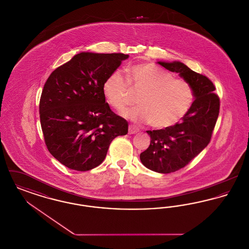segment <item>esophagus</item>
<instances>
[{
	"label": "esophagus",
	"mask_w": 249,
	"mask_h": 249,
	"mask_svg": "<svg viewBox=\"0 0 249 249\" xmlns=\"http://www.w3.org/2000/svg\"><path fill=\"white\" fill-rule=\"evenodd\" d=\"M138 131H139V129L136 128L135 126H133V125H130V126H129V133H130V134H135V133H137Z\"/></svg>",
	"instance_id": "34e87169"
}]
</instances>
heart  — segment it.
<instances>
[{"instance_id": "b5f03b06", "label": "heart", "mask_w": 249, "mask_h": 249, "mask_svg": "<svg viewBox=\"0 0 249 249\" xmlns=\"http://www.w3.org/2000/svg\"><path fill=\"white\" fill-rule=\"evenodd\" d=\"M129 81L113 71L103 85L108 104L121 111L134 102L130 87L139 96V107L124 113L126 118L148 123L155 129L174 126L190 109L193 92L190 84L156 65L139 63L128 70Z\"/></svg>"}]
</instances>
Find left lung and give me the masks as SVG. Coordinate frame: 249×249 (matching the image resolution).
I'll use <instances>...</instances> for the list:
<instances>
[{"mask_svg": "<svg viewBox=\"0 0 249 249\" xmlns=\"http://www.w3.org/2000/svg\"><path fill=\"white\" fill-rule=\"evenodd\" d=\"M167 70L178 72L190 84L194 102L176 125L161 130H146L150 144L140 154L142 164L160 174L178 171L190 163L210 142L219 114V98L212 81L192 71L180 61H159Z\"/></svg>", "mask_w": 249, "mask_h": 249, "instance_id": "left-lung-1", "label": "left lung"}]
</instances>
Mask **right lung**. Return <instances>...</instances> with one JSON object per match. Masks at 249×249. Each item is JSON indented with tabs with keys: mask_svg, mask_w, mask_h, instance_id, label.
Returning a JSON list of instances; mask_svg holds the SVG:
<instances>
[{
	"mask_svg": "<svg viewBox=\"0 0 249 249\" xmlns=\"http://www.w3.org/2000/svg\"><path fill=\"white\" fill-rule=\"evenodd\" d=\"M129 55L81 52L51 72L44 86L40 121L48 151L61 164L85 172L100 165L128 122L106 103L103 85Z\"/></svg>",
	"mask_w": 249,
	"mask_h": 249,
	"instance_id": "right-lung-1",
	"label": "right lung"
}]
</instances>
